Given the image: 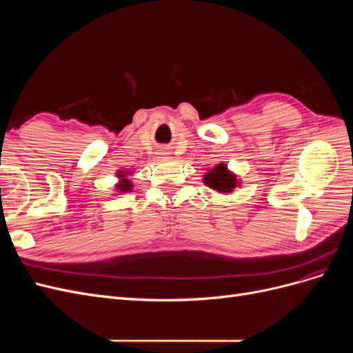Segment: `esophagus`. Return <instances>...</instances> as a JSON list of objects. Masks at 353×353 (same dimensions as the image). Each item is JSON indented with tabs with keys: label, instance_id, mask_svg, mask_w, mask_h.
<instances>
[{
	"label": "esophagus",
	"instance_id": "esophagus-1",
	"mask_svg": "<svg viewBox=\"0 0 353 353\" xmlns=\"http://www.w3.org/2000/svg\"><path fill=\"white\" fill-rule=\"evenodd\" d=\"M165 154H166V153H165Z\"/></svg>",
	"mask_w": 353,
	"mask_h": 353
}]
</instances>
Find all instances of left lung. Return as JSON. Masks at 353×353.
Masks as SVG:
<instances>
[{"label":"left lung","mask_w":353,"mask_h":353,"mask_svg":"<svg viewBox=\"0 0 353 353\" xmlns=\"http://www.w3.org/2000/svg\"><path fill=\"white\" fill-rule=\"evenodd\" d=\"M203 183L219 194H231L234 190L241 185L240 178L231 172L225 163H218L209 169L203 175Z\"/></svg>","instance_id":"obj_1"}]
</instances>
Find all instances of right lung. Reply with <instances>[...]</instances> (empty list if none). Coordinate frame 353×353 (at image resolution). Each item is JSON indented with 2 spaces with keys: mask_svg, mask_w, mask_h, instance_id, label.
<instances>
[{
  "mask_svg": "<svg viewBox=\"0 0 353 353\" xmlns=\"http://www.w3.org/2000/svg\"><path fill=\"white\" fill-rule=\"evenodd\" d=\"M128 175H132L131 170H128V169H119V170H117V172H116L117 183L114 184V194L113 196L131 193L134 185H132V181L128 178Z\"/></svg>",
  "mask_w": 353,
  "mask_h": 353,
  "instance_id": "1",
  "label": "right lung"
}]
</instances>
